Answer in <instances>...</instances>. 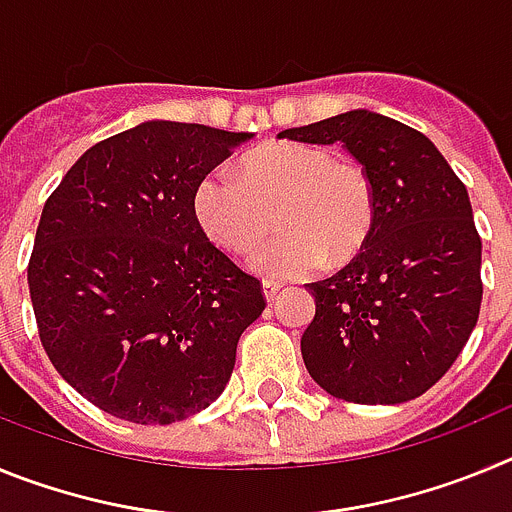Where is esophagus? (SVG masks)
I'll return each mask as SVG.
<instances>
[{
	"label": "esophagus",
	"mask_w": 512,
	"mask_h": 512,
	"mask_svg": "<svg viewBox=\"0 0 512 512\" xmlns=\"http://www.w3.org/2000/svg\"><path fill=\"white\" fill-rule=\"evenodd\" d=\"M279 289H282V284L274 282V279H266V282H264V295H266V300H269V302L277 300Z\"/></svg>",
	"instance_id": "obj_1"
}]
</instances>
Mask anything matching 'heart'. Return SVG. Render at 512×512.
Here are the masks:
<instances>
[{
    "instance_id": "1",
    "label": "heart",
    "mask_w": 512,
    "mask_h": 512,
    "mask_svg": "<svg viewBox=\"0 0 512 512\" xmlns=\"http://www.w3.org/2000/svg\"><path fill=\"white\" fill-rule=\"evenodd\" d=\"M277 238L251 253L271 279L305 277L361 251L374 223V187L366 169L328 148L282 140L243 158L241 176L225 169L202 176L194 217L207 238L233 253L251 251L274 228Z\"/></svg>"
}]
</instances>
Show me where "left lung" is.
Instances as JSON below:
<instances>
[{
    "label": "left lung",
    "mask_w": 512,
    "mask_h": 512,
    "mask_svg": "<svg viewBox=\"0 0 512 512\" xmlns=\"http://www.w3.org/2000/svg\"><path fill=\"white\" fill-rule=\"evenodd\" d=\"M279 138L343 143L374 187V223L351 264L307 284L302 359L338 400L397 405L428 392L467 346L482 305V238L464 182L410 125L354 110Z\"/></svg>",
    "instance_id": "obj_1"
}]
</instances>
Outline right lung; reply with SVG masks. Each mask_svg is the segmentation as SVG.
<instances>
[{"mask_svg":"<svg viewBox=\"0 0 512 512\" xmlns=\"http://www.w3.org/2000/svg\"><path fill=\"white\" fill-rule=\"evenodd\" d=\"M248 138L143 122L99 140L45 200L27 264L38 336L104 413L166 425L225 390L266 297L200 228L194 189Z\"/></svg>","mask_w":512,"mask_h":512,"instance_id":"1","label":"right lung"}]
</instances>
